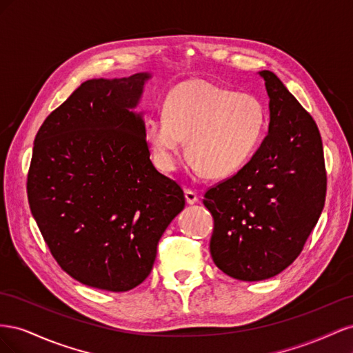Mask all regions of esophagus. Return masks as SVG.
Returning a JSON list of instances; mask_svg holds the SVG:
<instances>
[{"label": "esophagus", "instance_id": "34e87169", "mask_svg": "<svg viewBox=\"0 0 353 353\" xmlns=\"http://www.w3.org/2000/svg\"><path fill=\"white\" fill-rule=\"evenodd\" d=\"M184 193H185V200H187L188 205H194V203L199 200V196H197V193H196L194 190L185 188Z\"/></svg>", "mask_w": 353, "mask_h": 353}]
</instances>
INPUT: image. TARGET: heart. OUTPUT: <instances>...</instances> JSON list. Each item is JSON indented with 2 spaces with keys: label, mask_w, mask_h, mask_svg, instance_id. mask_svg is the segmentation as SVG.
Returning <instances> with one entry per match:
<instances>
[{
  "label": "heart",
  "mask_w": 353,
  "mask_h": 353,
  "mask_svg": "<svg viewBox=\"0 0 353 353\" xmlns=\"http://www.w3.org/2000/svg\"><path fill=\"white\" fill-rule=\"evenodd\" d=\"M266 108L252 92H236L208 79H190L169 92L165 113L145 121V138L160 169L172 170L187 138L196 174H236L258 150L266 130Z\"/></svg>",
  "instance_id": "b5f03b06"
}]
</instances>
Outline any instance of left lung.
<instances>
[{
	"label": "left lung",
	"mask_w": 353,
	"mask_h": 353,
	"mask_svg": "<svg viewBox=\"0 0 353 353\" xmlns=\"http://www.w3.org/2000/svg\"><path fill=\"white\" fill-rule=\"evenodd\" d=\"M270 95V131L237 174L203 199L213 216L210 254L241 281H261L292 265L324 209L327 172L321 135L284 83L262 70Z\"/></svg>",
	"instance_id": "obj_1"
}]
</instances>
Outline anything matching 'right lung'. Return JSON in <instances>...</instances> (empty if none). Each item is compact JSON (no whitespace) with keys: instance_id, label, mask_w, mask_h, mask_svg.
<instances>
[{"instance_id":"add662e5","label":"right lung","mask_w":353,"mask_h":353,"mask_svg":"<svg viewBox=\"0 0 353 353\" xmlns=\"http://www.w3.org/2000/svg\"><path fill=\"white\" fill-rule=\"evenodd\" d=\"M150 78L91 79L35 137L28 172L32 215L72 279L128 292L150 274L157 243L185 206L184 191L153 166L135 108Z\"/></svg>"}]
</instances>
